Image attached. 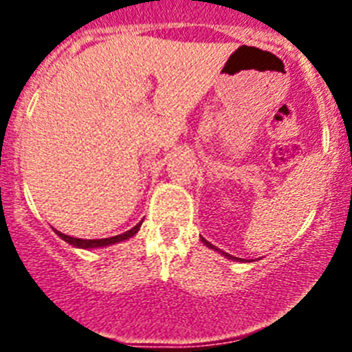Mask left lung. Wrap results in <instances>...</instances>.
Segmentation results:
<instances>
[{
    "label": "left lung",
    "mask_w": 352,
    "mask_h": 352,
    "mask_svg": "<svg viewBox=\"0 0 352 352\" xmlns=\"http://www.w3.org/2000/svg\"><path fill=\"white\" fill-rule=\"evenodd\" d=\"M203 243H204V245H206V247L213 248V250H219V252H222V250H220V248L213 247V245H211V243H210V241H206V239H204V238H203ZM222 254H223V256H226V257H229V259H238V257H232V256H229V254H226V252H222Z\"/></svg>",
    "instance_id": "8db88e82"
}]
</instances>
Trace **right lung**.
<instances>
[{"mask_svg":"<svg viewBox=\"0 0 352 352\" xmlns=\"http://www.w3.org/2000/svg\"><path fill=\"white\" fill-rule=\"evenodd\" d=\"M139 226H141V223H138V226L132 227L130 231L123 232V234H118V236H113V238H104V239H79V238H72V236L63 234V232H60V231H56V234L60 236L61 239H65L67 243L74 245V247H79V248H96V247H107V245H113V243H118V241H123V239L132 238V236L139 231Z\"/></svg>","mask_w":352,"mask_h":352,"instance_id":"1","label":"right lung"}]
</instances>
